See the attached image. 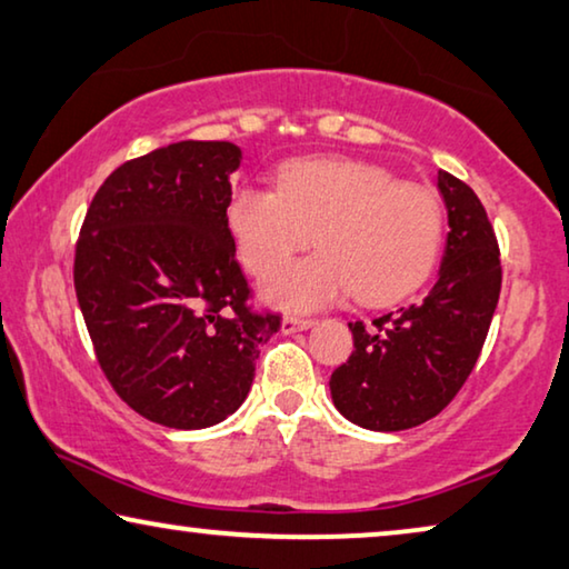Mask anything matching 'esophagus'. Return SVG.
<instances>
[{"label": "esophagus", "instance_id": "esophagus-1", "mask_svg": "<svg viewBox=\"0 0 569 569\" xmlns=\"http://www.w3.org/2000/svg\"><path fill=\"white\" fill-rule=\"evenodd\" d=\"M309 327H313V319L296 317V313H288V317L281 321V332H283V335L303 332V329H309Z\"/></svg>", "mask_w": 569, "mask_h": 569}]
</instances>
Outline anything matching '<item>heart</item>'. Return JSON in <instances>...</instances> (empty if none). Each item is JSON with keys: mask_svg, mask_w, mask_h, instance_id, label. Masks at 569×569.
Returning <instances> with one entry per match:
<instances>
[{"mask_svg": "<svg viewBox=\"0 0 569 569\" xmlns=\"http://www.w3.org/2000/svg\"><path fill=\"white\" fill-rule=\"evenodd\" d=\"M227 227L252 276L268 278L310 232L320 252L270 278L262 296L283 309H321L347 293L393 303L435 270L445 209L431 189L398 181L355 158H303L278 171L276 189L244 183L227 201Z\"/></svg>", "mask_w": 569, "mask_h": 569, "instance_id": "b5f03b06", "label": "heart"}]
</instances>
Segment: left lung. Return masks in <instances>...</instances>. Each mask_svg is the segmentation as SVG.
Returning <instances> with one entry per match:
<instances>
[{
	"instance_id": "left-lung-1",
	"label": "left lung",
	"mask_w": 569,
	"mask_h": 569,
	"mask_svg": "<svg viewBox=\"0 0 569 569\" xmlns=\"http://www.w3.org/2000/svg\"><path fill=\"white\" fill-rule=\"evenodd\" d=\"M449 217L445 260L429 296L383 313L370 327L350 321L355 350L329 380L342 417L372 431H401L435 419L480 358L501 296V250L468 183L439 171Z\"/></svg>"
}]
</instances>
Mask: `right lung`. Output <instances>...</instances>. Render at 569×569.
<instances>
[{"label": "right lung", "mask_w": 569, "mask_h": 569, "mask_svg": "<svg viewBox=\"0 0 569 569\" xmlns=\"http://www.w3.org/2000/svg\"><path fill=\"white\" fill-rule=\"evenodd\" d=\"M232 142L183 140L107 176L83 217L76 299L122 401L171 429H203L248 396L260 347L281 329L252 311L227 227Z\"/></svg>", "instance_id": "right-lung-1"}]
</instances>
